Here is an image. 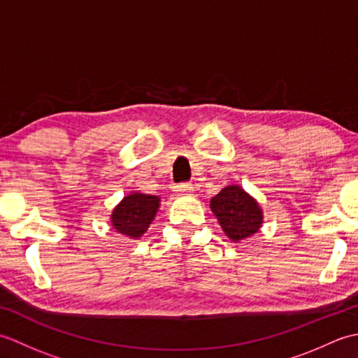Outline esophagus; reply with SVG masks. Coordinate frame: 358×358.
I'll list each match as a JSON object with an SVG mask.
<instances>
[{"label": "esophagus", "mask_w": 358, "mask_h": 358, "mask_svg": "<svg viewBox=\"0 0 358 358\" xmlns=\"http://www.w3.org/2000/svg\"><path fill=\"white\" fill-rule=\"evenodd\" d=\"M175 191H177L181 195H189V194H192L194 187H192L191 183H181L178 186H175Z\"/></svg>", "instance_id": "34e87169"}]
</instances>
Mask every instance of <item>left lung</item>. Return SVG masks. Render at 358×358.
Here are the masks:
<instances>
[{
  "instance_id": "8db88e82",
  "label": "left lung",
  "mask_w": 358,
  "mask_h": 358,
  "mask_svg": "<svg viewBox=\"0 0 358 358\" xmlns=\"http://www.w3.org/2000/svg\"><path fill=\"white\" fill-rule=\"evenodd\" d=\"M210 209L223 232L235 243L257 234L263 223L258 203L237 185L226 186L212 196Z\"/></svg>"
}]
</instances>
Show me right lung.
Returning <instances> with one entry per match:
<instances>
[{
	"label": "right lung",
	"instance_id": "1",
	"mask_svg": "<svg viewBox=\"0 0 358 358\" xmlns=\"http://www.w3.org/2000/svg\"><path fill=\"white\" fill-rule=\"evenodd\" d=\"M159 208V199L155 195L132 192L126 195L113 209L110 222L113 229L126 237L140 238L148 231L149 224Z\"/></svg>",
	"mask_w": 358,
	"mask_h": 358
}]
</instances>
